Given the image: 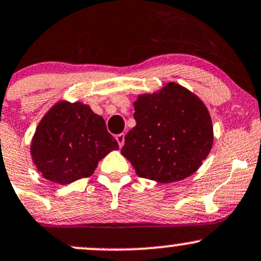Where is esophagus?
Listing matches in <instances>:
<instances>
[{"instance_id":"obj_1","label":"esophagus","mask_w":261,"mask_h":261,"mask_svg":"<svg viewBox=\"0 0 261 261\" xmlns=\"http://www.w3.org/2000/svg\"><path fill=\"white\" fill-rule=\"evenodd\" d=\"M116 141L120 147H122L125 144V134H119V135H116Z\"/></svg>"}]
</instances>
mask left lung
Here are the masks:
<instances>
[{"label":"left lung","instance_id":"obj_1","mask_svg":"<svg viewBox=\"0 0 261 261\" xmlns=\"http://www.w3.org/2000/svg\"><path fill=\"white\" fill-rule=\"evenodd\" d=\"M136 126L125 136L121 153L136 174L159 183L187 178L202 166L213 146V124L204 102L170 82L134 102Z\"/></svg>","mask_w":261,"mask_h":261}]
</instances>
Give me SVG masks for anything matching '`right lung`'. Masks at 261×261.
<instances>
[{"label": "right lung", "mask_w": 261, "mask_h": 261, "mask_svg": "<svg viewBox=\"0 0 261 261\" xmlns=\"http://www.w3.org/2000/svg\"><path fill=\"white\" fill-rule=\"evenodd\" d=\"M114 150L119 145L104 119L89 105L67 100L57 101L44 114L31 142L37 170L58 185L91 176L100 160Z\"/></svg>", "instance_id": "1"}]
</instances>
